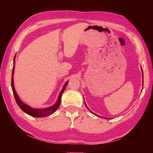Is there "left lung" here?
Listing matches in <instances>:
<instances>
[{
  "label": "left lung",
  "instance_id": "1",
  "mask_svg": "<svg viewBox=\"0 0 153 153\" xmlns=\"http://www.w3.org/2000/svg\"><path fill=\"white\" fill-rule=\"evenodd\" d=\"M141 68H142V67H141ZM142 74H143V71H142ZM142 77H143V74H142ZM84 103H85V105H86V108H88V109L90 111V112H91L92 114H94V115H95L96 116H98V115H97V114H95V113H93V112H92V111H90V109H89V108H88V107H87V105H86V102H85V100H84ZM105 119H107H107H110V118H107V117H104Z\"/></svg>",
  "mask_w": 153,
  "mask_h": 153
}]
</instances>
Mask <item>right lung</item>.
I'll list each match as a JSON object with an SVG mask.
<instances>
[{"label": "right lung", "instance_id": "obj_1", "mask_svg": "<svg viewBox=\"0 0 153 153\" xmlns=\"http://www.w3.org/2000/svg\"><path fill=\"white\" fill-rule=\"evenodd\" d=\"M15 56L13 59V71H12V77H11V88L13 90V92L14 97L15 98V100H16L17 104L19 106V108L22 109L24 112L27 113V115L30 116H32V117H45V116L50 115L51 114H53L55 112V111L57 110L59 108V105L61 104V96L63 94V92H64L65 89L67 86V84H68V81L65 82V84H64L63 87V89L61 90L60 94L59 95L58 99L56 100V102L54 104L53 106L49 107H46L45 108H34L31 107L30 106L27 105L24 103L23 101L21 100V99L19 97V96L17 95L16 91H15V86H14V82H13V74H14V69H15Z\"/></svg>", "mask_w": 153, "mask_h": 153}]
</instances>
